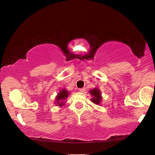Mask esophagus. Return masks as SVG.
I'll return each instance as SVG.
<instances>
[{
  "mask_svg": "<svg viewBox=\"0 0 155 155\" xmlns=\"http://www.w3.org/2000/svg\"><path fill=\"white\" fill-rule=\"evenodd\" d=\"M78 90H79V91H81V92H84V91H85V88H84V87L83 88H80Z\"/></svg>",
  "mask_w": 155,
  "mask_h": 155,
  "instance_id": "obj_1",
  "label": "esophagus"
}]
</instances>
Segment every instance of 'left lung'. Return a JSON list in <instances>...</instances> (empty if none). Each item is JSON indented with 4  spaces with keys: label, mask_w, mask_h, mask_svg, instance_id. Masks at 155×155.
I'll list each match as a JSON object with an SVG mask.
<instances>
[{
    "label": "left lung",
    "mask_w": 155,
    "mask_h": 155,
    "mask_svg": "<svg viewBox=\"0 0 155 155\" xmlns=\"http://www.w3.org/2000/svg\"><path fill=\"white\" fill-rule=\"evenodd\" d=\"M90 93L93 97V98H91V101H92V103H94L96 104H99L101 103L102 101L101 93V91H100L98 89L94 88L93 90H91L90 91Z\"/></svg>",
    "instance_id": "1"
}]
</instances>
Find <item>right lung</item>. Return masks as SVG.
Instances as JSON below:
<instances>
[{"label":"right lung","instance_id":"add662e5","mask_svg":"<svg viewBox=\"0 0 155 155\" xmlns=\"http://www.w3.org/2000/svg\"><path fill=\"white\" fill-rule=\"evenodd\" d=\"M68 94H69V91H67L65 89H63L60 91V92L57 94L56 98V105H58L59 107L64 105V102L63 101L68 98Z\"/></svg>","mask_w":155,"mask_h":155}]
</instances>
